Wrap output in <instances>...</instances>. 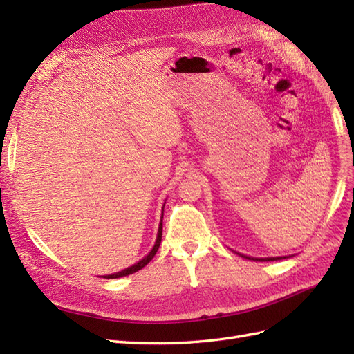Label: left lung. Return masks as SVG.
I'll return each instance as SVG.
<instances>
[{"mask_svg":"<svg viewBox=\"0 0 354 354\" xmlns=\"http://www.w3.org/2000/svg\"><path fill=\"white\" fill-rule=\"evenodd\" d=\"M243 257V255H242ZM248 259H254V261H277V259H281V258H250V257H245Z\"/></svg>","mask_w":354,"mask_h":354,"instance_id":"8db88e82","label":"left lung"}]
</instances>
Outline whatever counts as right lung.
Instances as JSON below:
<instances>
[{
  "instance_id": "obj_1",
  "label": "right lung",
  "mask_w": 354,
  "mask_h": 354,
  "mask_svg": "<svg viewBox=\"0 0 354 354\" xmlns=\"http://www.w3.org/2000/svg\"><path fill=\"white\" fill-rule=\"evenodd\" d=\"M163 223H160V227H159V233H157V241H156V243H154V246H153V250H151V252L146 257V258H142L140 263H137V264H134L133 267H129V268H127V270H124V271H121V272H116V274H111V276H104V279H120V277H124V276H129V274H134V272H137L138 270H141L142 267H146L150 261L153 259V257L156 255V252H157V250H159V246H160V242H162V226Z\"/></svg>"
}]
</instances>
